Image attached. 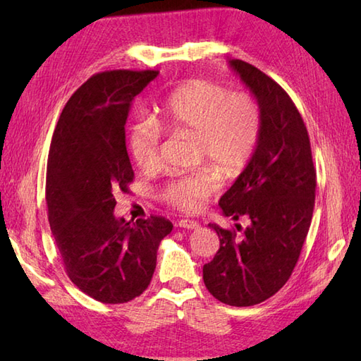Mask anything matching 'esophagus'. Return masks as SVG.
<instances>
[{
    "mask_svg": "<svg viewBox=\"0 0 361 361\" xmlns=\"http://www.w3.org/2000/svg\"><path fill=\"white\" fill-rule=\"evenodd\" d=\"M176 226L180 228H185V229H197L198 228V224L195 220H189V219H181L178 224H176Z\"/></svg>",
    "mask_w": 361,
    "mask_h": 361,
    "instance_id": "esophagus-1",
    "label": "esophagus"
}]
</instances>
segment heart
<instances>
[{
  "instance_id": "obj_1",
  "label": "heart",
  "mask_w": 361,
  "mask_h": 361,
  "mask_svg": "<svg viewBox=\"0 0 361 361\" xmlns=\"http://www.w3.org/2000/svg\"><path fill=\"white\" fill-rule=\"evenodd\" d=\"M153 119L136 121L127 130L128 152L142 171L159 166V128L195 136L197 161L216 166L225 176L243 172L262 136V111L255 97L204 79L176 88ZM219 188L217 171L202 167L167 181L161 198L178 209L197 211Z\"/></svg>"
}]
</instances>
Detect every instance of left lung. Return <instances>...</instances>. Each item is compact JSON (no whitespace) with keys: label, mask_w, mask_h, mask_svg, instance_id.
Instances as JSON below:
<instances>
[{"label":"left lung","mask_w":361,"mask_h":361,"mask_svg":"<svg viewBox=\"0 0 361 361\" xmlns=\"http://www.w3.org/2000/svg\"><path fill=\"white\" fill-rule=\"evenodd\" d=\"M229 66L250 88L262 111V136L248 166L221 195L225 217L248 219L235 229L208 226L220 248L203 267V281L220 302L248 307L283 287L301 255L315 206L317 171L304 121L271 78L242 60Z\"/></svg>","instance_id":"1"}]
</instances>
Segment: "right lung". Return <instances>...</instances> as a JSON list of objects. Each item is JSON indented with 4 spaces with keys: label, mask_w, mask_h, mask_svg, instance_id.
Wrapping results in <instances>:
<instances>
[{
    "label": "right lung",
    "mask_w": 361,
    "mask_h": 361,
    "mask_svg": "<svg viewBox=\"0 0 361 361\" xmlns=\"http://www.w3.org/2000/svg\"><path fill=\"white\" fill-rule=\"evenodd\" d=\"M158 71L99 73L75 91L54 130L46 203L54 239L74 286L104 304H122L149 287L161 240L173 225L150 216L130 225L114 216L133 169L126 122L133 99Z\"/></svg>",
    "instance_id": "1"
}]
</instances>
